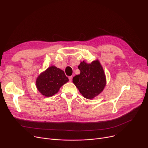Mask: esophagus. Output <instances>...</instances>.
<instances>
[{"instance_id": "esophagus-1", "label": "esophagus", "mask_w": 148, "mask_h": 148, "mask_svg": "<svg viewBox=\"0 0 148 148\" xmlns=\"http://www.w3.org/2000/svg\"><path fill=\"white\" fill-rule=\"evenodd\" d=\"M69 82H72V80H73V76H69Z\"/></svg>"}]
</instances>
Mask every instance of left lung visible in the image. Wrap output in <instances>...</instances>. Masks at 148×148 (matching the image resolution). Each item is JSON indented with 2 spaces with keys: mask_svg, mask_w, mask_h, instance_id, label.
Instances as JSON below:
<instances>
[{
  "mask_svg": "<svg viewBox=\"0 0 148 148\" xmlns=\"http://www.w3.org/2000/svg\"><path fill=\"white\" fill-rule=\"evenodd\" d=\"M78 68L80 73L73 77L74 84L84 98H94L106 86V75L103 67L97 60L89 64L83 61Z\"/></svg>",
  "mask_w": 148,
  "mask_h": 148,
  "instance_id": "8db88e82",
  "label": "left lung"
}]
</instances>
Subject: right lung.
<instances>
[{
	"label": "right lung",
	"mask_w": 148,
	"mask_h": 148,
	"mask_svg": "<svg viewBox=\"0 0 148 148\" xmlns=\"http://www.w3.org/2000/svg\"><path fill=\"white\" fill-rule=\"evenodd\" d=\"M69 81L64 72L56 66H50L36 79L38 90L45 97H51L58 92L60 88Z\"/></svg>",
	"instance_id": "1"
}]
</instances>
